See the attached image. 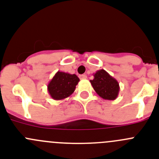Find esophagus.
<instances>
[{"mask_svg":"<svg viewBox=\"0 0 159 159\" xmlns=\"http://www.w3.org/2000/svg\"><path fill=\"white\" fill-rule=\"evenodd\" d=\"M79 78L80 79H86L87 76L85 74H81V75H79Z\"/></svg>","mask_w":159,"mask_h":159,"instance_id":"obj_1","label":"esophagus"}]
</instances>
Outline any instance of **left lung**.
Returning a JSON list of instances; mask_svg holds the SVG:
<instances>
[{
  "instance_id": "left-lung-1",
  "label": "left lung",
  "mask_w": 159,
  "mask_h": 159,
  "mask_svg": "<svg viewBox=\"0 0 159 159\" xmlns=\"http://www.w3.org/2000/svg\"><path fill=\"white\" fill-rule=\"evenodd\" d=\"M94 78L90 80L93 88L101 98L113 101L118 97L120 85L116 79L104 70H99L93 74Z\"/></svg>"
}]
</instances>
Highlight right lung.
<instances>
[{
    "label": "right lung",
    "instance_id": "obj_1",
    "mask_svg": "<svg viewBox=\"0 0 159 159\" xmlns=\"http://www.w3.org/2000/svg\"><path fill=\"white\" fill-rule=\"evenodd\" d=\"M79 81L76 74L58 71L48 83V93L55 101L63 100L74 92Z\"/></svg>",
    "mask_w": 159,
    "mask_h": 159
}]
</instances>
